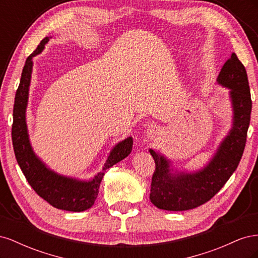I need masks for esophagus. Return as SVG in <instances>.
Returning <instances> with one entry per match:
<instances>
[{
  "mask_svg": "<svg viewBox=\"0 0 258 258\" xmlns=\"http://www.w3.org/2000/svg\"><path fill=\"white\" fill-rule=\"evenodd\" d=\"M148 130H150V135H151V136H154V135L156 134V132H157V128H156L155 126H153V124H152V126H150V128H148Z\"/></svg>",
  "mask_w": 258,
  "mask_h": 258,
  "instance_id": "esophagus-1",
  "label": "esophagus"
}]
</instances>
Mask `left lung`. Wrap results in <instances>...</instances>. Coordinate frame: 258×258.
<instances>
[{
    "instance_id": "1",
    "label": "left lung",
    "mask_w": 258,
    "mask_h": 258,
    "mask_svg": "<svg viewBox=\"0 0 258 258\" xmlns=\"http://www.w3.org/2000/svg\"><path fill=\"white\" fill-rule=\"evenodd\" d=\"M216 82L229 89L231 128L207 165L192 172L174 169L172 161L151 148L156 169L150 199L158 209L186 211L206 204L220 191L239 165L245 147L252 100L245 68L235 52L225 62Z\"/></svg>"
}]
</instances>
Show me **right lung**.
<instances>
[{"label": "right lung", "instance_id": "obj_1", "mask_svg": "<svg viewBox=\"0 0 258 258\" xmlns=\"http://www.w3.org/2000/svg\"><path fill=\"white\" fill-rule=\"evenodd\" d=\"M49 38L51 37H45L38 47L30 54L22 70L13 111L12 139L14 152L22 173L38 196L47 201L53 208L71 212H83L95 204L105 171L126 158L131 153L134 139L129 137L117 143L108 154L102 170L88 181L54 172L34 153L29 138L26 113L32 76L33 57L43 51L45 44L48 43Z\"/></svg>", "mask_w": 258, "mask_h": 258}]
</instances>
